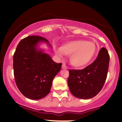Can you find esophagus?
Instances as JSON below:
<instances>
[{
  "instance_id": "esophagus-1",
  "label": "esophagus",
  "mask_w": 122,
  "mask_h": 122,
  "mask_svg": "<svg viewBox=\"0 0 122 122\" xmlns=\"http://www.w3.org/2000/svg\"><path fill=\"white\" fill-rule=\"evenodd\" d=\"M62 68L63 69H66L67 68V66L66 65V64L65 63H63V65H62Z\"/></svg>"
}]
</instances>
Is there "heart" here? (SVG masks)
Returning a JSON list of instances; mask_svg holds the SVG:
<instances>
[{"label": "heart", "mask_w": 122, "mask_h": 122, "mask_svg": "<svg viewBox=\"0 0 122 122\" xmlns=\"http://www.w3.org/2000/svg\"><path fill=\"white\" fill-rule=\"evenodd\" d=\"M97 49L93 42L79 39L64 44L62 48L56 49V52L60 57H62L63 53L68 56L71 55V64L76 68H82L93 60Z\"/></svg>", "instance_id": "obj_1"}]
</instances>
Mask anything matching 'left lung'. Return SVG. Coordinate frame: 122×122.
Returning <instances> with one entry per match:
<instances>
[{
    "label": "left lung",
    "instance_id": "obj_1",
    "mask_svg": "<svg viewBox=\"0 0 122 122\" xmlns=\"http://www.w3.org/2000/svg\"><path fill=\"white\" fill-rule=\"evenodd\" d=\"M109 54L106 48L100 49L97 58L83 70H69L68 85L75 97L90 99L101 91L107 78Z\"/></svg>",
    "mask_w": 122,
    "mask_h": 122
}]
</instances>
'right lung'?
<instances>
[{
    "instance_id": "right-lung-1",
    "label": "right lung",
    "mask_w": 122,
    "mask_h": 122,
    "mask_svg": "<svg viewBox=\"0 0 122 122\" xmlns=\"http://www.w3.org/2000/svg\"><path fill=\"white\" fill-rule=\"evenodd\" d=\"M48 41L37 35L20 41L13 55L15 80L21 93L31 100H40L50 92L52 82L62 63H57L43 51L36 49L39 42Z\"/></svg>"
}]
</instances>
